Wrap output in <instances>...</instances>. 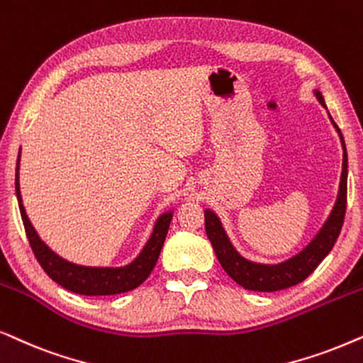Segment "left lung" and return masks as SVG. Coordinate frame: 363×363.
I'll list each match as a JSON object with an SVG mask.
<instances>
[{"label": "left lung", "mask_w": 363, "mask_h": 363, "mask_svg": "<svg viewBox=\"0 0 363 363\" xmlns=\"http://www.w3.org/2000/svg\"><path fill=\"white\" fill-rule=\"evenodd\" d=\"M313 96H315L318 103L327 109L323 96L318 89H313ZM328 113V111H327ZM328 119L333 128H335L337 134H339L342 149H344V159H342V176L339 184V194H337V201L333 204L330 214H328L327 220L323 222L320 230L317 232L315 238L303 247L301 252L292 255L291 259L282 260L279 264H260L254 262V260L245 259L234 244L230 242L229 235L222 225L219 216L212 209H206V234L209 238L212 247L216 250L217 259L222 265V269L229 274L232 280L242 286L247 291L255 292H277L282 289H289L292 286H297L302 280H306L317 265L327 257L330 252L333 244L337 242L339 238L342 224H344L345 209H347V167H349V159H347V147L344 136H342L339 125L332 119L330 113H328Z\"/></svg>", "instance_id": "8db88e82"}]
</instances>
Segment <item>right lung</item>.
<instances>
[{
	"label": "right lung",
	"mask_w": 363,
	"mask_h": 363,
	"mask_svg": "<svg viewBox=\"0 0 363 363\" xmlns=\"http://www.w3.org/2000/svg\"><path fill=\"white\" fill-rule=\"evenodd\" d=\"M19 157H21V147H19L16 161V179H14L18 206L19 212H21L28 240H30L33 252H35L41 267L45 269V272L56 284H60L61 287L74 294H79V296H114V294L129 292L141 286L157 262L164 240H166L169 224L172 220L174 211L169 209L157 217L147 242L144 244L141 252L129 264L121 265V267H109V265L108 267H96V265L74 264L71 260L61 257L60 254H56L40 238V234L33 227L30 217L26 214V209L23 206L21 191H19Z\"/></svg>",
	"instance_id": "1"
}]
</instances>
